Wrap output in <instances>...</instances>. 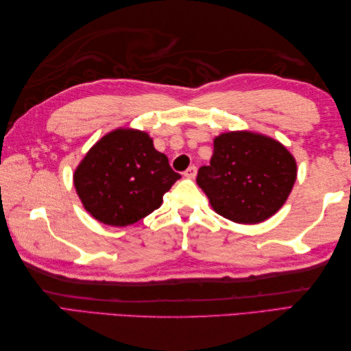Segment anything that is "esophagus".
Returning a JSON list of instances; mask_svg holds the SVG:
<instances>
[{
  "instance_id": "esophagus-1",
  "label": "esophagus",
  "mask_w": 351,
  "mask_h": 351,
  "mask_svg": "<svg viewBox=\"0 0 351 351\" xmlns=\"http://www.w3.org/2000/svg\"><path fill=\"white\" fill-rule=\"evenodd\" d=\"M196 173H197V169L196 166H190L187 170L184 171V176L189 178V180H195L196 178Z\"/></svg>"
}]
</instances>
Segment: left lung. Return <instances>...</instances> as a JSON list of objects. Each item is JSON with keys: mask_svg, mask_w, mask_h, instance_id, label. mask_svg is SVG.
Listing matches in <instances>:
<instances>
[{"mask_svg": "<svg viewBox=\"0 0 351 351\" xmlns=\"http://www.w3.org/2000/svg\"><path fill=\"white\" fill-rule=\"evenodd\" d=\"M297 178L294 156L278 140L252 131L214 138L210 166L197 171V185L214 211L228 220L255 225L278 213Z\"/></svg>", "mask_w": 351, "mask_h": 351, "instance_id": "left-lung-1", "label": "left lung"}]
</instances>
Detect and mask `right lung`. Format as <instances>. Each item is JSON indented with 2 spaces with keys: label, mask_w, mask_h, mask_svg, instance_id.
Returning a JSON list of instances; mask_svg holds the SVG:
<instances>
[{
  "label": "right lung",
  "mask_w": 351,
  "mask_h": 351,
  "mask_svg": "<svg viewBox=\"0 0 351 351\" xmlns=\"http://www.w3.org/2000/svg\"><path fill=\"white\" fill-rule=\"evenodd\" d=\"M180 178L147 132L117 128L96 141L81 160L73 185L92 217L121 228L158 210L164 193Z\"/></svg>",
  "instance_id": "1"
}]
</instances>
